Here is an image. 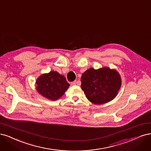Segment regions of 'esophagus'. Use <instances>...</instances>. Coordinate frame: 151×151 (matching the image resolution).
Here are the masks:
<instances>
[{
  "mask_svg": "<svg viewBox=\"0 0 151 151\" xmlns=\"http://www.w3.org/2000/svg\"><path fill=\"white\" fill-rule=\"evenodd\" d=\"M76 84H77V81H76L71 82V85H72V86H75V85H76Z\"/></svg>",
  "mask_w": 151,
  "mask_h": 151,
  "instance_id": "1",
  "label": "esophagus"
}]
</instances>
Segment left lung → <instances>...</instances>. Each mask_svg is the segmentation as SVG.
<instances>
[{"label":"left lung","instance_id":"1","mask_svg":"<svg viewBox=\"0 0 151 151\" xmlns=\"http://www.w3.org/2000/svg\"><path fill=\"white\" fill-rule=\"evenodd\" d=\"M81 89L87 99L94 104L101 105L113 100L122 84L120 74L108 67L90 68L81 77Z\"/></svg>","mask_w":151,"mask_h":151}]
</instances>
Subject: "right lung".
I'll return each instance as SVG.
<instances>
[{"instance_id":"obj_1","label":"right lung","mask_w":151,"mask_h":151,"mask_svg":"<svg viewBox=\"0 0 151 151\" xmlns=\"http://www.w3.org/2000/svg\"><path fill=\"white\" fill-rule=\"evenodd\" d=\"M35 86L40 95L49 100L56 101L64 94L70 84L63 75L52 70L40 76L36 80Z\"/></svg>"}]
</instances>
